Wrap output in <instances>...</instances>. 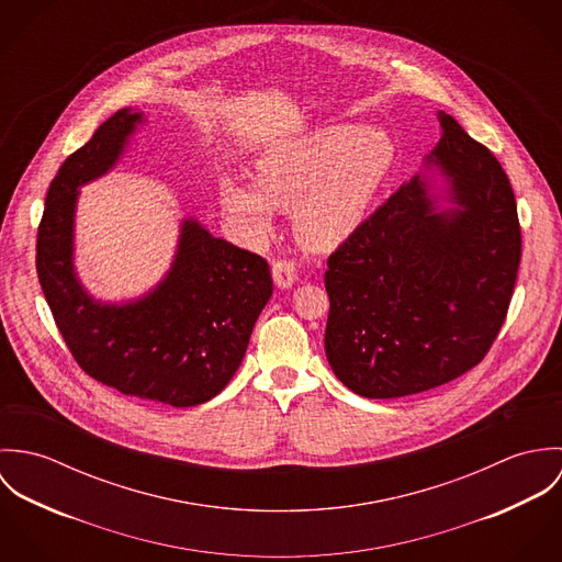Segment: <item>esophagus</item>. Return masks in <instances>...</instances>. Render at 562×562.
<instances>
[{
  "label": "esophagus",
  "mask_w": 562,
  "mask_h": 562,
  "mask_svg": "<svg viewBox=\"0 0 562 562\" xmlns=\"http://www.w3.org/2000/svg\"><path fill=\"white\" fill-rule=\"evenodd\" d=\"M296 263L290 259H277L272 263V279L277 283V288H292L296 281Z\"/></svg>",
  "instance_id": "esophagus-1"
}]
</instances>
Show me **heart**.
I'll return each instance as SVG.
<instances>
[{"mask_svg":"<svg viewBox=\"0 0 562 562\" xmlns=\"http://www.w3.org/2000/svg\"><path fill=\"white\" fill-rule=\"evenodd\" d=\"M396 143L385 130L326 125L266 149L252 181L225 177L221 201L250 236H268L274 207H294L299 240L333 250L359 232L396 166Z\"/></svg>","mask_w":562,"mask_h":562,"instance_id":"1","label":"heart"}]
</instances>
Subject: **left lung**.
I'll return each instance as SVG.
<instances>
[{"mask_svg":"<svg viewBox=\"0 0 562 562\" xmlns=\"http://www.w3.org/2000/svg\"><path fill=\"white\" fill-rule=\"evenodd\" d=\"M426 166L328 257L324 350L363 398H402L479 366L497 337L521 259L517 203L495 156L443 110Z\"/></svg>","mask_w":562,"mask_h":562,"instance_id":"1","label":"left lung"}]
</instances>
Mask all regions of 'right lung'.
<instances>
[{"mask_svg": "<svg viewBox=\"0 0 562 562\" xmlns=\"http://www.w3.org/2000/svg\"><path fill=\"white\" fill-rule=\"evenodd\" d=\"M143 112L110 116L54 177L36 238L45 301L74 359L125 396L194 406L221 394L240 368L252 326L272 296L268 261L186 218L168 274L130 303L94 301L74 268L80 186L123 156Z\"/></svg>", "mask_w": 562, "mask_h": 562, "instance_id": "1", "label": "right lung"}]
</instances>
